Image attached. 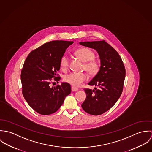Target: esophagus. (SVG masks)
Masks as SVG:
<instances>
[{
	"mask_svg": "<svg viewBox=\"0 0 152 152\" xmlns=\"http://www.w3.org/2000/svg\"><path fill=\"white\" fill-rule=\"evenodd\" d=\"M71 90H72V91L74 92V91H78V89L77 88H76V87H71Z\"/></svg>",
	"mask_w": 152,
	"mask_h": 152,
	"instance_id": "esophagus-1",
	"label": "esophagus"
}]
</instances>
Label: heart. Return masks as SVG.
Returning a JSON list of instances; mask_svg holds the SVG:
<instances>
[{"instance_id": "obj_1", "label": "heart", "mask_w": 152, "mask_h": 152, "mask_svg": "<svg viewBox=\"0 0 152 152\" xmlns=\"http://www.w3.org/2000/svg\"><path fill=\"white\" fill-rule=\"evenodd\" d=\"M75 54L86 62L84 68L92 75H95L99 71V64L98 61L94 59L95 54L89 48L82 47L75 51ZM60 66L62 69L65 70L68 68L69 60L66 56H63L60 60ZM88 79L87 74L84 72H72L64 76V80L66 83L74 87H78Z\"/></svg>"}]
</instances>
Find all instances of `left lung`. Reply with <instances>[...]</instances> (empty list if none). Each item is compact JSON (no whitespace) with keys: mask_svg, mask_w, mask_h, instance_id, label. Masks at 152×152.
<instances>
[{"mask_svg":"<svg viewBox=\"0 0 152 152\" xmlns=\"http://www.w3.org/2000/svg\"><path fill=\"white\" fill-rule=\"evenodd\" d=\"M80 44L96 50L101 60L99 71L88 83L89 86L99 88H84L87 98L81 105L88 113L99 115L111 108L120 98L126 74L125 65L118 52L104 40Z\"/></svg>","mask_w":152,"mask_h":152,"instance_id":"1","label":"left lung"}]
</instances>
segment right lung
Returning <instances> with one entry per match:
<instances>
[{"label": "right lung", "instance_id": "1", "mask_svg": "<svg viewBox=\"0 0 152 152\" xmlns=\"http://www.w3.org/2000/svg\"><path fill=\"white\" fill-rule=\"evenodd\" d=\"M73 42L51 41L31 51L26 58L21 72L22 94L31 108L48 115L56 112L71 93L69 84L63 83L50 87L53 81L58 83L57 74L60 60L65 50Z\"/></svg>", "mask_w": 152, "mask_h": 152}]
</instances>
